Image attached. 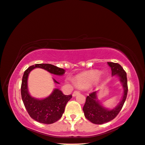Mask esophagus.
Instances as JSON below:
<instances>
[{
  "instance_id": "34e87169",
  "label": "esophagus",
  "mask_w": 145,
  "mask_h": 145,
  "mask_svg": "<svg viewBox=\"0 0 145 145\" xmlns=\"http://www.w3.org/2000/svg\"><path fill=\"white\" fill-rule=\"evenodd\" d=\"M79 94V91H78V90H75V91L73 92V96H77V95Z\"/></svg>"
}]
</instances>
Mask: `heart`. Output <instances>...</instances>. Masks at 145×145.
Here are the masks:
<instances>
[{
  "label": "heart",
  "instance_id": "1",
  "mask_svg": "<svg viewBox=\"0 0 145 145\" xmlns=\"http://www.w3.org/2000/svg\"><path fill=\"white\" fill-rule=\"evenodd\" d=\"M98 75L99 73L97 71H88L75 77L74 83L79 87H85L94 82L98 77Z\"/></svg>",
  "mask_w": 145,
  "mask_h": 145
}]
</instances>
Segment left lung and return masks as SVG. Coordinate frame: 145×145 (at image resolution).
I'll return each mask as SVG.
<instances>
[{"label": "left lung", "mask_w": 145, "mask_h": 145, "mask_svg": "<svg viewBox=\"0 0 145 145\" xmlns=\"http://www.w3.org/2000/svg\"><path fill=\"white\" fill-rule=\"evenodd\" d=\"M107 63L111 68L112 75H118L119 77L124 88V94L119 104L111 110L107 109L100 105L96 100V91L91 92L86 96L85 103L83 108L84 114L88 120L96 124H102L113 120L122 109L128 94L126 72L119 64L109 62Z\"/></svg>", "instance_id": "1"}]
</instances>
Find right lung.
I'll list each match as a JSON object with an SVG mask.
<instances>
[{"label":"right lung","instance_id":"1","mask_svg":"<svg viewBox=\"0 0 145 145\" xmlns=\"http://www.w3.org/2000/svg\"><path fill=\"white\" fill-rule=\"evenodd\" d=\"M36 68H40L51 73L63 75L65 70L50 64H36L29 67L25 71L21 83V94L22 100L30 116L34 120L43 124H50L57 122L62 117L66 103L72 98V94L64 95L56 88L50 96L42 100L32 98L28 92L27 79L30 72ZM56 83H59L54 79Z\"/></svg>","mask_w":145,"mask_h":145}]
</instances>
